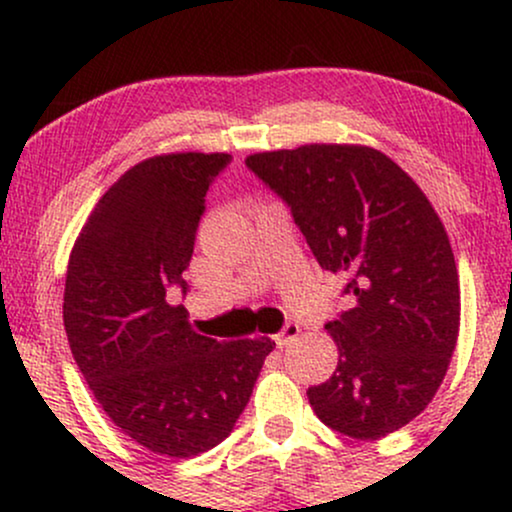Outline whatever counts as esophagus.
<instances>
[{
    "label": "esophagus",
    "mask_w": 512,
    "mask_h": 512,
    "mask_svg": "<svg viewBox=\"0 0 512 512\" xmlns=\"http://www.w3.org/2000/svg\"><path fill=\"white\" fill-rule=\"evenodd\" d=\"M298 334H301V327H298L296 322H289V325H286L284 330L276 334L274 342H276V346H279V349H284V346H289L293 339L298 337Z\"/></svg>",
    "instance_id": "34e87169"
}]
</instances>
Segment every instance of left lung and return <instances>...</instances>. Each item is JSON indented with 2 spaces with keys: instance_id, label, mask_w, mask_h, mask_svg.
<instances>
[{
  "instance_id": "1",
  "label": "left lung",
  "mask_w": 512,
  "mask_h": 512,
  "mask_svg": "<svg viewBox=\"0 0 512 512\" xmlns=\"http://www.w3.org/2000/svg\"><path fill=\"white\" fill-rule=\"evenodd\" d=\"M245 166L286 202L322 269L349 279L351 308L327 322L339 363L308 387L332 431L378 440L426 409L460 330L448 233L421 187L370 146L305 144Z\"/></svg>"
}]
</instances>
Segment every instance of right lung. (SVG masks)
Returning <instances> with one entry per match:
<instances>
[{
  "label": "right lung",
  "mask_w": 512,
  "mask_h": 512,
  "mask_svg": "<svg viewBox=\"0 0 512 512\" xmlns=\"http://www.w3.org/2000/svg\"><path fill=\"white\" fill-rule=\"evenodd\" d=\"M228 154H168L129 168L76 238L64 330L110 421L142 448L195 457L231 436L248 407L267 337L219 342L192 330L185 293L204 197Z\"/></svg>",
  "instance_id": "add662e5"
}]
</instances>
